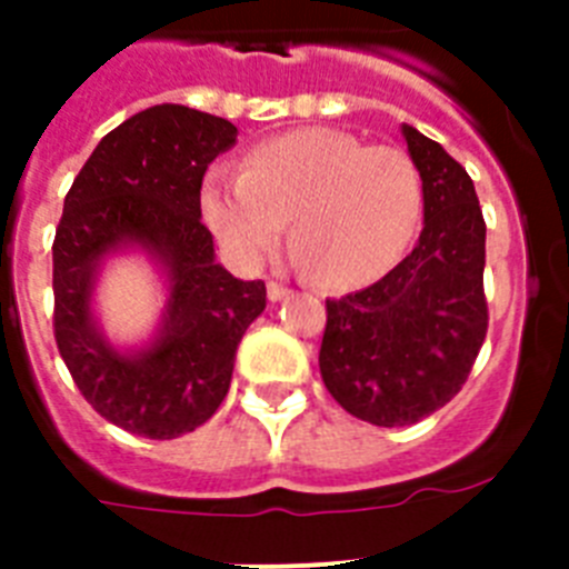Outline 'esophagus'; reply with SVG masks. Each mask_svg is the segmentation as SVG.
I'll return each instance as SVG.
<instances>
[{"mask_svg":"<svg viewBox=\"0 0 569 569\" xmlns=\"http://www.w3.org/2000/svg\"><path fill=\"white\" fill-rule=\"evenodd\" d=\"M290 296V288H284V284H279V281H268V299L273 301H284Z\"/></svg>","mask_w":569,"mask_h":569,"instance_id":"obj_1","label":"esophagus"}]
</instances>
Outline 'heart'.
Masks as SVG:
<instances>
[{
  "mask_svg": "<svg viewBox=\"0 0 569 569\" xmlns=\"http://www.w3.org/2000/svg\"><path fill=\"white\" fill-rule=\"evenodd\" d=\"M421 208L425 188L410 156L330 128L279 136L250 150L241 173L216 168L202 184L204 222L224 250L256 264L290 222L293 253L333 290L365 288L393 268Z\"/></svg>",
  "mask_w": 569,
  "mask_h": 569,
  "instance_id": "1",
  "label": "heart"
}]
</instances>
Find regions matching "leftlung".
Returning a JSON list of instances; mask_svg holds the SVG:
<instances>
[{
	"label": "left lung",
	"instance_id": "1",
	"mask_svg": "<svg viewBox=\"0 0 569 569\" xmlns=\"http://www.w3.org/2000/svg\"><path fill=\"white\" fill-rule=\"evenodd\" d=\"M421 173L425 228L413 253L359 293L328 299L319 370L347 413L407 427L467 381L487 333L485 219L467 170L413 124H401Z\"/></svg>",
	"mask_w": 569,
	"mask_h": 569
}]
</instances>
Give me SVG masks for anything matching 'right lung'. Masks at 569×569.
<instances>
[{"label": "right lung", "mask_w": 569, "mask_h": 569, "mask_svg": "<svg viewBox=\"0 0 569 569\" xmlns=\"http://www.w3.org/2000/svg\"><path fill=\"white\" fill-rule=\"evenodd\" d=\"M236 124L184 104H153L110 130L64 196L53 241V330L70 376L99 416L128 433L179 439L219 410L236 347L259 319L264 281L216 261L202 179L236 144ZM116 254H144L166 290L148 340L103 333L98 281Z\"/></svg>", "instance_id": "obj_1"}]
</instances>
